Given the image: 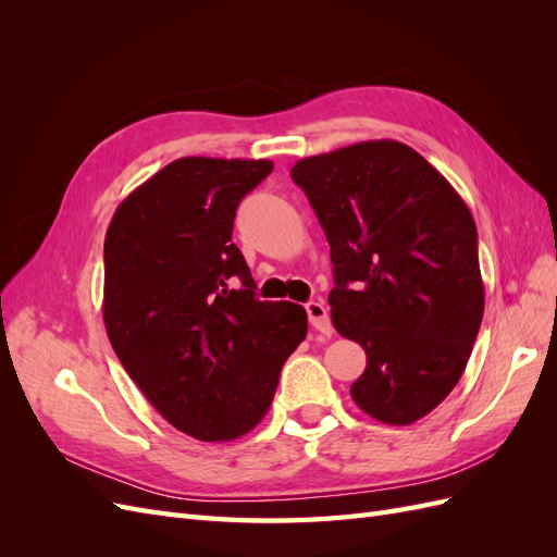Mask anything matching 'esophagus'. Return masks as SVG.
Returning a JSON list of instances; mask_svg holds the SVG:
<instances>
[{
    "instance_id": "34e87169",
    "label": "esophagus",
    "mask_w": 557,
    "mask_h": 557,
    "mask_svg": "<svg viewBox=\"0 0 557 557\" xmlns=\"http://www.w3.org/2000/svg\"><path fill=\"white\" fill-rule=\"evenodd\" d=\"M307 315H309V323L313 330L323 332V334H332V323H330V315H327V309L323 301H309Z\"/></svg>"
}]
</instances>
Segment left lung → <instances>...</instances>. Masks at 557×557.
Here are the masks:
<instances>
[{"mask_svg": "<svg viewBox=\"0 0 557 557\" xmlns=\"http://www.w3.org/2000/svg\"><path fill=\"white\" fill-rule=\"evenodd\" d=\"M293 181L325 230L332 325L367 352L350 397L411 425L458 385L483 320L479 234L465 199L391 139L299 160Z\"/></svg>", "mask_w": 557, "mask_h": 557, "instance_id": "8db88e82", "label": "left lung"}]
</instances>
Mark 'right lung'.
Returning <instances> with one entry per match:
<instances>
[{"instance_id":"add662e5","label":"right lung","mask_w":557,"mask_h":557,"mask_svg":"<svg viewBox=\"0 0 557 557\" xmlns=\"http://www.w3.org/2000/svg\"><path fill=\"white\" fill-rule=\"evenodd\" d=\"M269 160L181 158L115 209L104 239V325L117 360L156 411L199 442L256 428L307 311L260 301L232 244L239 201Z\"/></svg>"}]
</instances>
